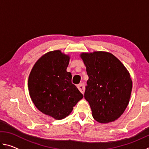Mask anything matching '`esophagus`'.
I'll return each instance as SVG.
<instances>
[{"label":"esophagus","instance_id":"esophagus-1","mask_svg":"<svg viewBox=\"0 0 149 149\" xmlns=\"http://www.w3.org/2000/svg\"><path fill=\"white\" fill-rule=\"evenodd\" d=\"M77 88L79 90V91L81 93H84L85 92V85L84 84H80L77 85Z\"/></svg>","mask_w":149,"mask_h":149}]
</instances>
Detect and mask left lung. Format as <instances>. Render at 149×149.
I'll list each match as a JSON object with an SVG mask.
<instances>
[{"instance_id":"obj_1","label":"left lung","mask_w":149,"mask_h":149,"mask_svg":"<svg viewBox=\"0 0 149 149\" xmlns=\"http://www.w3.org/2000/svg\"><path fill=\"white\" fill-rule=\"evenodd\" d=\"M80 56L89 76L84 97L93 118L102 123L114 122L129 104L132 90L129 72L110 52H83Z\"/></svg>"}]
</instances>
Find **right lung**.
Returning <instances> with one entry per match:
<instances>
[{"label": "right lung", "instance_id": "add662e5", "mask_svg": "<svg viewBox=\"0 0 149 149\" xmlns=\"http://www.w3.org/2000/svg\"><path fill=\"white\" fill-rule=\"evenodd\" d=\"M70 56L59 50L45 54L30 72L28 89L36 108L56 120L68 116L84 95L72 84L66 71Z\"/></svg>", "mask_w": 149, "mask_h": 149}]
</instances>
